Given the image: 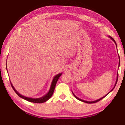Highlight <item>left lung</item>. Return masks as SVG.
Returning a JSON list of instances; mask_svg holds the SVG:
<instances>
[{
	"mask_svg": "<svg viewBox=\"0 0 125 125\" xmlns=\"http://www.w3.org/2000/svg\"><path fill=\"white\" fill-rule=\"evenodd\" d=\"M109 37H110V39H111L112 40H113V41L115 42V45H116V47H117V44H116V42H115V40H114V39H113V37H111V36H109ZM118 58H120V57H119V56H118ZM120 60H119V61H118V67H119V66H120ZM118 72H117V77H116V82H115V85H114V88H113V89H112L110 92H109L108 93H107V94H106V95H105V96H104L103 97H102V98H100V99H98V100H95V101H85V100H82V99H79V98H78L77 96H76L75 95H74V93H73V92H72V93H73V95L75 96V98H76V99H77L78 100H80V101H83V102H84V103H88V104H92V103H96V102H98V101H99L100 100H101V99H103V98H104L106 96V95H108L111 92H112V91L113 90V89L114 88H115V86H116V83H117V80H118Z\"/></svg>",
	"mask_w": 125,
	"mask_h": 125,
	"instance_id": "left-lung-1",
	"label": "left lung"
}]
</instances>
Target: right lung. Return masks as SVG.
Returning <instances> with one entry per match:
<instances>
[{
  "instance_id": "add662e5",
  "label": "right lung",
  "mask_w": 125,
  "mask_h": 125,
  "mask_svg": "<svg viewBox=\"0 0 125 125\" xmlns=\"http://www.w3.org/2000/svg\"><path fill=\"white\" fill-rule=\"evenodd\" d=\"M62 74V73H59L58 74H57L56 75H55L52 81V83H51V85L50 86V90L48 91V92L45 95L41 97V98H29V97H26L24 95H22L21 94H20L19 93L18 91H17L15 88L14 87V86L12 85V83H11V82H10V83H11V85L12 88H13L15 92V93L17 94V95L19 96H20V98H21L22 99H25V100H26L28 101H30V102H31V103H45L46 102V101H47L48 99H49L52 96V95H53V93L54 92V88H55V86H56V83L57 82L58 80L59 79V78L60 77V76Z\"/></svg>"
}]
</instances>
